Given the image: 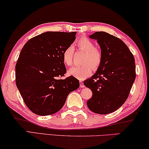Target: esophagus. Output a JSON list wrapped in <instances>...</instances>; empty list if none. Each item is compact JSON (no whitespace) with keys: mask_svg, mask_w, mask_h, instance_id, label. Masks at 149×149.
<instances>
[{"mask_svg":"<svg viewBox=\"0 0 149 149\" xmlns=\"http://www.w3.org/2000/svg\"><path fill=\"white\" fill-rule=\"evenodd\" d=\"M79 86H80L81 88H84L85 86L84 84V83L82 82V81H79Z\"/></svg>","mask_w":149,"mask_h":149,"instance_id":"1","label":"esophagus"}]
</instances>
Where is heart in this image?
I'll return each instance as SVG.
<instances>
[{
    "label": "heart",
    "instance_id": "heart-1",
    "mask_svg": "<svg viewBox=\"0 0 149 149\" xmlns=\"http://www.w3.org/2000/svg\"><path fill=\"white\" fill-rule=\"evenodd\" d=\"M77 46L81 51L86 52L82 65H75L69 70V74L77 78L83 79L90 76L93 72V68L96 69L102 61V54L100 50L96 49L92 40L86 37L81 38L77 41ZM74 48L70 45L63 53V61L66 65L70 66L73 63Z\"/></svg>",
    "mask_w": 149,
    "mask_h": 149
}]
</instances>
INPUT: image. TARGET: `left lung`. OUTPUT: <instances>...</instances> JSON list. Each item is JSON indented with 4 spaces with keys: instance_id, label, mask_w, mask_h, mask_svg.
<instances>
[{
    "instance_id": "left-lung-1",
    "label": "left lung",
    "mask_w": 149,
    "mask_h": 149,
    "mask_svg": "<svg viewBox=\"0 0 149 149\" xmlns=\"http://www.w3.org/2000/svg\"><path fill=\"white\" fill-rule=\"evenodd\" d=\"M89 38L97 40L102 61L95 74L84 82L93 92L87 105L95 113L109 114L128 97L136 78L134 57L122 40L109 33L96 32Z\"/></svg>"
}]
</instances>
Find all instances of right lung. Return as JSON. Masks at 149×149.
Instances as JSON below:
<instances>
[{"label": "right lung", "instance_id": "add662e5", "mask_svg": "<svg viewBox=\"0 0 149 149\" xmlns=\"http://www.w3.org/2000/svg\"><path fill=\"white\" fill-rule=\"evenodd\" d=\"M76 32H47L31 38L21 51L15 66L16 86L29 109L38 116L55 113L78 79L61 78L67 70L63 53L75 40Z\"/></svg>", "mask_w": 149, "mask_h": 149}]
</instances>
